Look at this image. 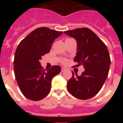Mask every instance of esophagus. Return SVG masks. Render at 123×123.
<instances>
[{"label": "esophagus", "instance_id": "esophagus-1", "mask_svg": "<svg viewBox=\"0 0 123 123\" xmlns=\"http://www.w3.org/2000/svg\"><path fill=\"white\" fill-rule=\"evenodd\" d=\"M65 71H66V69L64 68H62L61 69V72H64Z\"/></svg>", "mask_w": 123, "mask_h": 123}]
</instances>
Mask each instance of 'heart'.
<instances>
[{"label":"heart","instance_id":"1","mask_svg":"<svg viewBox=\"0 0 123 123\" xmlns=\"http://www.w3.org/2000/svg\"><path fill=\"white\" fill-rule=\"evenodd\" d=\"M63 62H65V61H63Z\"/></svg>","mask_w":123,"mask_h":123}]
</instances>
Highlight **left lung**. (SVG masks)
Wrapping results in <instances>:
<instances>
[{
	"label": "left lung",
	"instance_id": "1",
	"mask_svg": "<svg viewBox=\"0 0 123 123\" xmlns=\"http://www.w3.org/2000/svg\"><path fill=\"white\" fill-rule=\"evenodd\" d=\"M74 38L77 43V51L74 67L83 65L85 71L81 75H74L67 82L69 93L79 99L86 100L93 97L102 87L110 69L111 59L105 43L88 28H76L64 31Z\"/></svg>",
	"mask_w": 123,
	"mask_h": 123
}]
</instances>
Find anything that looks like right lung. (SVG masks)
Returning <instances> with one entry per match:
<instances>
[{"label": "right lung", "instance_id": "1", "mask_svg": "<svg viewBox=\"0 0 123 123\" xmlns=\"http://www.w3.org/2000/svg\"><path fill=\"white\" fill-rule=\"evenodd\" d=\"M62 33L40 27L18 44L13 61L15 76L21 92L28 99L37 101L45 98L50 91L52 79L61 71L59 65L44 69L40 60L50 52L54 40Z\"/></svg>", "mask_w": 123, "mask_h": 123}]
</instances>
